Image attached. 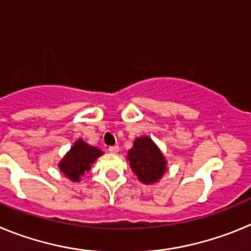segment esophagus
Wrapping results in <instances>:
<instances>
[{
    "label": "esophagus",
    "mask_w": 251,
    "mask_h": 251,
    "mask_svg": "<svg viewBox=\"0 0 251 251\" xmlns=\"http://www.w3.org/2000/svg\"><path fill=\"white\" fill-rule=\"evenodd\" d=\"M108 151H109L110 153H118L119 152V147H118V146H110V147L108 148Z\"/></svg>",
    "instance_id": "obj_1"
}]
</instances>
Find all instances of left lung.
Segmentation results:
<instances>
[{
	"label": "left lung",
	"instance_id": "8db88e82",
	"mask_svg": "<svg viewBox=\"0 0 251 251\" xmlns=\"http://www.w3.org/2000/svg\"><path fill=\"white\" fill-rule=\"evenodd\" d=\"M127 161L137 178L145 185L157 183L167 172V159L151 137L142 136L134 139L128 151Z\"/></svg>",
	"mask_w": 251,
	"mask_h": 251
}]
</instances>
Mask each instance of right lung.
Instances as JSON below:
<instances>
[{
	"label": "right lung",
	"mask_w": 251,
	"mask_h": 251,
	"mask_svg": "<svg viewBox=\"0 0 251 251\" xmlns=\"http://www.w3.org/2000/svg\"><path fill=\"white\" fill-rule=\"evenodd\" d=\"M103 154L98 147L90 146L81 138L74 142L72 148L66 152L63 159L59 162L60 172L72 182H79L85 172L90 171L97 158Z\"/></svg>",
	"instance_id": "1"
}]
</instances>
